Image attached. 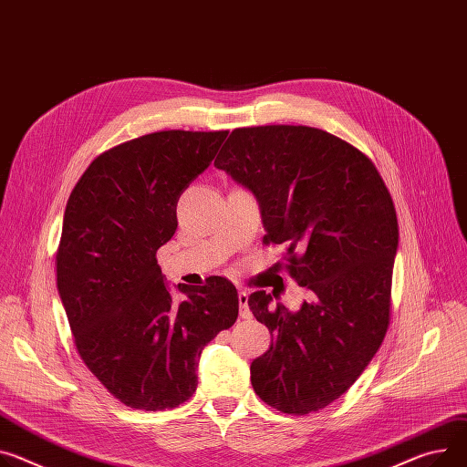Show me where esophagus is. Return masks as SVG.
I'll use <instances>...</instances> for the list:
<instances>
[{"instance_id":"1","label":"esophagus","mask_w":467,"mask_h":467,"mask_svg":"<svg viewBox=\"0 0 467 467\" xmlns=\"http://www.w3.org/2000/svg\"><path fill=\"white\" fill-rule=\"evenodd\" d=\"M239 316L243 319L253 317V310L248 308V294L246 292H239Z\"/></svg>"}]
</instances>
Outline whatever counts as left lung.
Listing matches in <instances>:
<instances>
[{"label":"left lung","instance_id":"8db88e82","mask_svg":"<svg viewBox=\"0 0 467 467\" xmlns=\"http://www.w3.org/2000/svg\"><path fill=\"white\" fill-rule=\"evenodd\" d=\"M214 166L256 194L264 244L288 246L285 273L308 294L297 312L264 290L248 297L273 338L250 381L282 413L324 410L363 374L389 327L392 198L361 150L305 125L235 129Z\"/></svg>","mask_w":467,"mask_h":467}]
</instances>
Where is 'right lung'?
Masks as SVG:
<instances>
[{
	"label": "right lung",
	"mask_w": 467,
	"mask_h": 467,
	"mask_svg": "<svg viewBox=\"0 0 467 467\" xmlns=\"http://www.w3.org/2000/svg\"><path fill=\"white\" fill-rule=\"evenodd\" d=\"M228 130H159L100 153L68 196L56 253L57 290L89 372L121 404L162 411L187 402L200 353L239 314L235 285L179 284L175 305L157 250L177 228V200Z\"/></svg>",
	"instance_id": "obj_1"
}]
</instances>
